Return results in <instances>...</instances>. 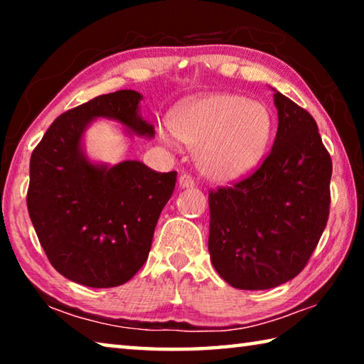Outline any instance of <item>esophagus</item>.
Instances as JSON below:
<instances>
[{
    "label": "esophagus",
    "mask_w": 364,
    "mask_h": 364,
    "mask_svg": "<svg viewBox=\"0 0 364 364\" xmlns=\"http://www.w3.org/2000/svg\"><path fill=\"white\" fill-rule=\"evenodd\" d=\"M178 184H180V188H193L194 186V178L193 176H191V175H186V173H184V175H181L180 178H178Z\"/></svg>",
    "instance_id": "1"
}]
</instances>
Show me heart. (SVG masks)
<instances>
[{
  "instance_id": "b5f03b06",
  "label": "heart",
  "mask_w": 364,
  "mask_h": 364,
  "mask_svg": "<svg viewBox=\"0 0 364 364\" xmlns=\"http://www.w3.org/2000/svg\"><path fill=\"white\" fill-rule=\"evenodd\" d=\"M176 138L197 147V167L213 181H236L252 173L267 154L273 120L269 110L244 96L215 93L181 104L171 119ZM159 138L171 146L168 130Z\"/></svg>"
}]
</instances>
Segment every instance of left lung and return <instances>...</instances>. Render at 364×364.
<instances>
[{
  "label": "left lung",
  "mask_w": 364,
  "mask_h": 364,
  "mask_svg": "<svg viewBox=\"0 0 364 364\" xmlns=\"http://www.w3.org/2000/svg\"><path fill=\"white\" fill-rule=\"evenodd\" d=\"M278 133L250 176L208 193V252L228 284L263 291L295 278L328 223L332 160L316 122L274 90Z\"/></svg>",
  "instance_id": "left-lung-1"
}]
</instances>
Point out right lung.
<instances>
[{
    "label": "right lung",
    "mask_w": 364,
    "mask_h": 364,
    "mask_svg": "<svg viewBox=\"0 0 364 364\" xmlns=\"http://www.w3.org/2000/svg\"><path fill=\"white\" fill-rule=\"evenodd\" d=\"M138 91L101 95L59 115L30 157L27 208L48 260L67 279L88 287L130 281L149 255L160 212L176 171L159 173L138 160L109 167L90 162L83 133L97 117L151 138Z\"/></svg>",
    "instance_id": "add662e5"
}]
</instances>
